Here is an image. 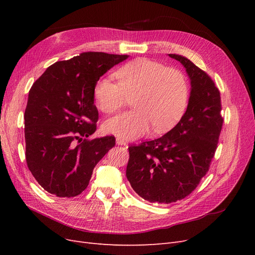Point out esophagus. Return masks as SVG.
I'll use <instances>...</instances> for the list:
<instances>
[{
  "label": "esophagus",
  "mask_w": 255,
  "mask_h": 255,
  "mask_svg": "<svg viewBox=\"0 0 255 255\" xmlns=\"http://www.w3.org/2000/svg\"><path fill=\"white\" fill-rule=\"evenodd\" d=\"M116 143L118 145H127V142L123 139H121V138H117V139H116Z\"/></svg>",
  "instance_id": "34e87169"
}]
</instances>
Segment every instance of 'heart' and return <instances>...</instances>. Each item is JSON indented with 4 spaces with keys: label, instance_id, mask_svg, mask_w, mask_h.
<instances>
[{
    "label": "heart",
    "instance_id": "obj_1",
    "mask_svg": "<svg viewBox=\"0 0 255 255\" xmlns=\"http://www.w3.org/2000/svg\"><path fill=\"white\" fill-rule=\"evenodd\" d=\"M118 84L101 79L94 89L98 109L112 114L133 99L134 111L107 119L103 132L122 139H135L146 134L167 132L186 110L189 89L184 74L168 69L158 61L139 58L121 67L115 73Z\"/></svg>",
    "mask_w": 255,
    "mask_h": 255
}]
</instances>
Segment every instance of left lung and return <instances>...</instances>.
<instances>
[{
    "instance_id": "1",
    "label": "left lung",
    "mask_w": 255,
    "mask_h": 255,
    "mask_svg": "<svg viewBox=\"0 0 255 255\" xmlns=\"http://www.w3.org/2000/svg\"><path fill=\"white\" fill-rule=\"evenodd\" d=\"M190 80L187 110L179 123L157 139L128 146L127 177L136 194L152 203H172L190 195L210 169L223 118L220 92L194 63L168 54Z\"/></svg>"
}]
</instances>
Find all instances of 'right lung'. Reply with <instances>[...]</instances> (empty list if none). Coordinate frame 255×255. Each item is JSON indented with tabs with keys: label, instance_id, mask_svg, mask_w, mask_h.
Returning <instances> with one entry per match:
<instances>
[{
	"label": "right lung",
	"instance_id": "add662e5",
	"mask_svg": "<svg viewBox=\"0 0 255 255\" xmlns=\"http://www.w3.org/2000/svg\"><path fill=\"white\" fill-rule=\"evenodd\" d=\"M128 57L85 52L56 61L33 84L24 113L25 158L50 194H82L96 165L115 145L114 136L87 139L99 119L94 89L104 73Z\"/></svg>",
	"mask_w": 255,
	"mask_h": 255
}]
</instances>
